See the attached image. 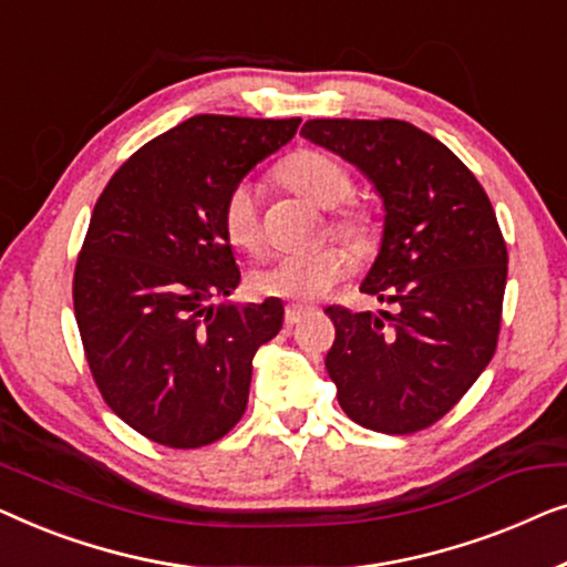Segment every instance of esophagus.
I'll use <instances>...</instances> for the list:
<instances>
[{
  "label": "esophagus",
  "mask_w": 567,
  "mask_h": 567,
  "mask_svg": "<svg viewBox=\"0 0 567 567\" xmlns=\"http://www.w3.org/2000/svg\"><path fill=\"white\" fill-rule=\"evenodd\" d=\"M306 313H308V308H302V306H287V308H285V323H287V326H295Z\"/></svg>",
  "instance_id": "esophagus-1"
}]
</instances>
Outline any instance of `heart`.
<instances>
[{
    "label": "heart",
    "mask_w": 567,
    "mask_h": 567,
    "mask_svg": "<svg viewBox=\"0 0 567 567\" xmlns=\"http://www.w3.org/2000/svg\"><path fill=\"white\" fill-rule=\"evenodd\" d=\"M277 174L287 187L300 193L321 207H336L352 195V177L347 166L326 151L300 148L277 166ZM223 230L236 249L259 254L265 246L259 220V193L249 182L230 187L223 203ZM331 236L344 241L349 249L362 251L374 238V218L360 205H342L329 220ZM344 254L337 249H318L310 254H287L267 267L254 269L249 287L259 298H285L313 302L323 298L344 275Z\"/></svg>",
    "instance_id": "1"
}]
</instances>
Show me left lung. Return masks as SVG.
I'll use <instances>...</instances> for the list:
<instances>
[{
	"instance_id": "8db88e82",
	"label": "left lung",
	"mask_w": 567,
	"mask_h": 567,
	"mask_svg": "<svg viewBox=\"0 0 567 567\" xmlns=\"http://www.w3.org/2000/svg\"><path fill=\"white\" fill-rule=\"evenodd\" d=\"M300 135L354 164L385 207L360 290L398 313L326 308L337 326L326 370L339 405L372 432H421L496 352L508 272L496 213L475 174L405 121H308Z\"/></svg>"
}]
</instances>
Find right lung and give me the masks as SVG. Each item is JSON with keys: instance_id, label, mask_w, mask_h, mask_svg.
<instances>
[{"instance_id": "add662e5", "label": "right lung", "mask_w": 567, "mask_h": 567, "mask_svg": "<svg viewBox=\"0 0 567 567\" xmlns=\"http://www.w3.org/2000/svg\"><path fill=\"white\" fill-rule=\"evenodd\" d=\"M300 117L195 115L141 146L94 205L74 269V313L102 398L174 450L226 436L251 360L282 329V300L218 302L241 282L223 203Z\"/></svg>"}]
</instances>
